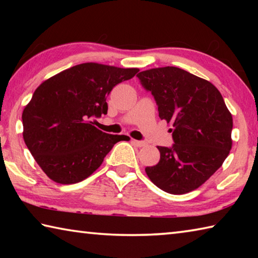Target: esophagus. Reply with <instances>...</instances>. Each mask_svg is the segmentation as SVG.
<instances>
[{
  "mask_svg": "<svg viewBox=\"0 0 258 258\" xmlns=\"http://www.w3.org/2000/svg\"><path fill=\"white\" fill-rule=\"evenodd\" d=\"M132 142L134 143L135 146H137V147H140V148H141V147H145V146L147 145V143H146L145 141H140V140H133Z\"/></svg>",
  "mask_w": 258,
  "mask_h": 258,
  "instance_id": "1",
  "label": "esophagus"
}]
</instances>
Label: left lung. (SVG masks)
Masks as SVG:
<instances>
[{
	"mask_svg": "<svg viewBox=\"0 0 258 258\" xmlns=\"http://www.w3.org/2000/svg\"><path fill=\"white\" fill-rule=\"evenodd\" d=\"M137 77L151 92L160 119L172 123V147H158L159 163L146 167L155 185L184 195L206 182L232 147L233 121L215 86L177 67L154 68Z\"/></svg>",
	"mask_w": 258,
	"mask_h": 258,
	"instance_id": "8db88e82",
	"label": "left lung"
}]
</instances>
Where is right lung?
<instances>
[{
  "label": "right lung",
  "instance_id": "obj_1",
  "mask_svg": "<svg viewBox=\"0 0 258 258\" xmlns=\"http://www.w3.org/2000/svg\"><path fill=\"white\" fill-rule=\"evenodd\" d=\"M138 72L86 62L56 74L35 90L23 112L24 140L51 180L61 184L85 180L115 143L127 140L103 133L92 120L107 115L106 100L113 86Z\"/></svg>",
  "mask_w": 258,
  "mask_h": 258
}]
</instances>
